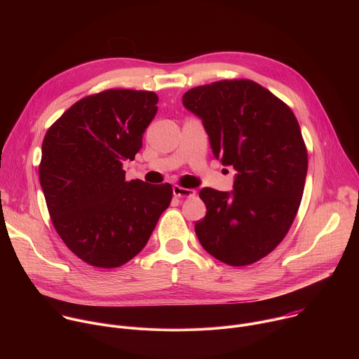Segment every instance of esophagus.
<instances>
[{
	"instance_id": "1",
	"label": "esophagus",
	"mask_w": 359,
	"mask_h": 359,
	"mask_svg": "<svg viewBox=\"0 0 359 359\" xmlns=\"http://www.w3.org/2000/svg\"><path fill=\"white\" fill-rule=\"evenodd\" d=\"M173 194H175L176 197L186 198V197H193V196H196V190H194V189L180 187V186H173Z\"/></svg>"
}]
</instances>
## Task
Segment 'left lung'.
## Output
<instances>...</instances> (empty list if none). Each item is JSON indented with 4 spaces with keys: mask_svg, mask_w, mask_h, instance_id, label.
<instances>
[{
    "mask_svg": "<svg viewBox=\"0 0 359 359\" xmlns=\"http://www.w3.org/2000/svg\"><path fill=\"white\" fill-rule=\"evenodd\" d=\"M182 100L201 119L215 158L237 172L231 191L200 190L208 213L194 226L198 241L224 264L259 262L299 208L309 168L299 125L283 100L248 79L197 86Z\"/></svg>",
    "mask_w": 359,
    "mask_h": 359,
    "instance_id": "8db88e82",
    "label": "left lung"
}]
</instances>
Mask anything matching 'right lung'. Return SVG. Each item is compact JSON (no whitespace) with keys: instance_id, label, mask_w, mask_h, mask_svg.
Wrapping results in <instances>:
<instances>
[{"instance_id":"add662e5","label":"right lung","mask_w":359,"mask_h":359,"mask_svg":"<svg viewBox=\"0 0 359 359\" xmlns=\"http://www.w3.org/2000/svg\"><path fill=\"white\" fill-rule=\"evenodd\" d=\"M158 95L108 89L72 105L42 142L39 182L54 227L85 263L115 269L146 245L169 208L172 186L125 180L142 149Z\"/></svg>"}]
</instances>
